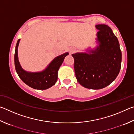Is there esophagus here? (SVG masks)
<instances>
[{
	"label": "esophagus",
	"mask_w": 134,
	"mask_h": 134,
	"mask_svg": "<svg viewBox=\"0 0 134 134\" xmlns=\"http://www.w3.org/2000/svg\"><path fill=\"white\" fill-rule=\"evenodd\" d=\"M69 51H70V54H72V53H73L74 51H75V49H73V48L70 49Z\"/></svg>",
	"instance_id": "34e87169"
}]
</instances>
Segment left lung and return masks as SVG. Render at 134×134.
I'll return each mask as SVG.
<instances>
[{"mask_svg": "<svg viewBox=\"0 0 134 134\" xmlns=\"http://www.w3.org/2000/svg\"><path fill=\"white\" fill-rule=\"evenodd\" d=\"M97 42L94 49L72 54L78 82L87 89H100L109 85L118 75L122 53L119 41L109 26L96 25Z\"/></svg>", "mask_w": 134, "mask_h": 134, "instance_id": "1", "label": "left lung"}]
</instances>
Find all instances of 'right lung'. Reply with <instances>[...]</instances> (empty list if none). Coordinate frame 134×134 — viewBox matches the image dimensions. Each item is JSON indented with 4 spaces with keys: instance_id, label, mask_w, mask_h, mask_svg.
Returning a JSON list of instances; mask_svg holds the SVG:
<instances>
[{
    "instance_id": "right-lung-1",
    "label": "right lung",
    "mask_w": 134,
    "mask_h": 134,
    "mask_svg": "<svg viewBox=\"0 0 134 134\" xmlns=\"http://www.w3.org/2000/svg\"><path fill=\"white\" fill-rule=\"evenodd\" d=\"M19 41L20 39L18 40L16 45L14 59L16 71L20 79L29 87L38 90L47 89L55 85L58 79L59 68L69 53H65L57 57L42 71H26L22 69L18 60V47Z\"/></svg>"
}]
</instances>
